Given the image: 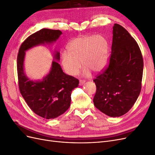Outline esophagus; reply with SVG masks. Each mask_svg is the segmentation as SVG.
<instances>
[{
    "instance_id": "34e87169",
    "label": "esophagus",
    "mask_w": 155,
    "mask_h": 155,
    "mask_svg": "<svg viewBox=\"0 0 155 155\" xmlns=\"http://www.w3.org/2000/svg\"><path fill=\"white\" fill-rule=\"evenodd\" d=\"M85 81H83V80H80L79 81V85H80V86H81V85H83L84 83H85Z\"/></svg>"
}]
</instances>
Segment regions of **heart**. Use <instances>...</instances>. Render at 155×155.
I'll return each instance as SVG.
<instances>
[{"label": "heart", "mask_w": 155, "mask_h": 155, "mask_svg": "<svg viewBox=\"0 0 155 155\" xmlns=\"http://www.w3.org/2000/svg\"><path fill=\"white\" fill-rule=\"evenodd\" d=\"M109 43L104 36L97 34L78 37L68 46V51L61 55L63 67L70 76L76 75L84 67L83 74L89 76L91 71L97 73L104 70L109 59Z\"/></svg>", "instance_id": "b5f03b06"}]
</instances>
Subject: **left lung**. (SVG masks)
Wrapping results in <instances>:
<instances>
[{"label":"left lung","instance_id":"obj_1","mask_svg":"<svg viewBox=\"0 0 155 155\" xmlns=\"http://www.w3.org/2000/svg\"><path fill=\"white\" fill-rule=\"evenodd\" d=\"M109 67L94 79V106L110 117L127 112L141 91L143 61L137 42L124 27L114 24Z\"/></svg>","mask_w":155,"mask_h":155}]
</instances>
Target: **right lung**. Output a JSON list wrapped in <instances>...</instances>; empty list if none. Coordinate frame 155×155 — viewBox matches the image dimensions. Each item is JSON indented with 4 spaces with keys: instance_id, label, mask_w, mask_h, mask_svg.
<instances>
[{
    "instance_id": "1",
    "label": "right lung",
    "mask_w": 155,
    "mask_h": 155,
    "mask_svg": "<svg viewBox=\"0 0 155 155\" xmlns=\"http://www.w3.org/2000/svg\"><path fill=\"white\" fill-rule=\"evenodd\" d=\"M62 32L43 28L33 34L22 43L17 56L18 87L22 96L32 111L46 119H54L70 106L71 94L78 87L79 80L64 74L59 64L60 52L55 50L49 72L41 79L31 80L25 72L27 50L39 45L55 43Z\"/></svg>"
}]
</instances>
